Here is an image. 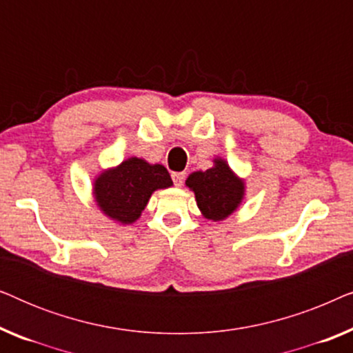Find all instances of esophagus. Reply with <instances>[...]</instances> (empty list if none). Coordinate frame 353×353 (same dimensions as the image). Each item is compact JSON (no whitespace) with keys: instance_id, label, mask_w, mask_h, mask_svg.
<instances>
[{"instance_id":"34e87169","label":"esophagus","mask_w":353,"mask_h":353,"mask_svg":"<svg viewBox=\"0 0 353 353\" xmlns=\"http://www.w3.org/2000/svg\"><path fill=\"white\" fill-rule=\"evenodd\" d=\"M172 180L175 183V186H183V183H185V173L183 172H178V173H172Z\"/></svg>"}]
</instances>
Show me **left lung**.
Segmentation results:
<instances>
[{"label": "left lung", "mask_w": 353, "mask_h": 353, "mask_svg": "<svg viewBox=\"0 0 353 353\" xmlns=\"http://www.w3.org/2000/svg\"><path fill=\"white\" fill-rule=\"evenodd\" d=\"M196 202L207 220L220 221L230 216L244 199V180L236 176L225 159H214V167L194 172L186 178Z\"/></svg>", "instance_id": "obj_1"}]
</instances>
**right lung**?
I'll use <instances>...</instances> for the list:
<instances>
[{
  "instance_id": "add662e5",
  "label": "right lung",
  "mask_w": 353,
  "mask_h": 353,
  "mask_svg": "<svg viewBox=\"0 0 353 353\" xmlns=\"http://www.w3.org/2000/svg\"><path fill=\"white\" fill-rule=\"evenodd\" d=\"M173 185L167 168L144 159L130 157L120 165L101 172L93 185L96 204L104 215L122 225L141 216L152 192Z\"/></svg>"
}]
</instances>
